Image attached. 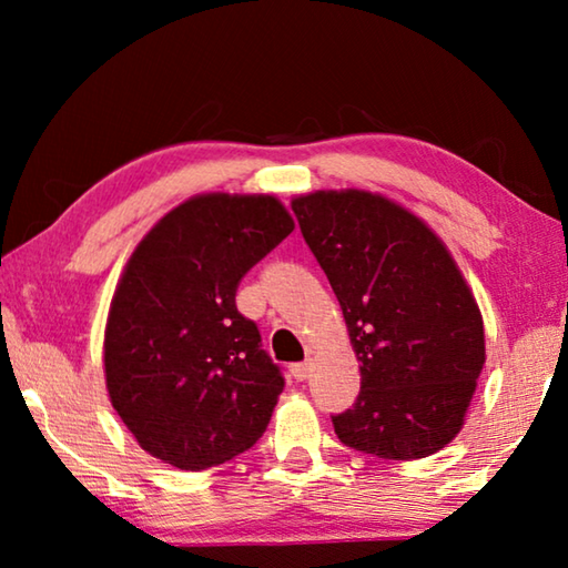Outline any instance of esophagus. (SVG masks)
Listing matches in <instances>:
<instances>
[{"label": "esophagus", "instance_id": "esophagus-1", "mask_svg": "<svg viewBox=\"0 0 568 568\" xmlns=\"http://www.w3.org/2000/svg\"><path fill=\"white\" fill-rule=\"evenodd\" d=\"M311 371H313V363L311 361H303V363H293L291 365V373H293L295 381H305L307 376H311Z\"/></svg>", "mask_w": 568, "mask_h": 568}]
</instances>
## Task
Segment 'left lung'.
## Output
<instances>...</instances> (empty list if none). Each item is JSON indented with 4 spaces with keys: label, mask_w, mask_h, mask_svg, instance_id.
Instances as JSON below:
<instances>
[{
    "label": "left lung",
    "mask_w": 568,
    "mask_h": 568,
    "mask_svg": "<svg viewBox=\"0 0 568 568\" xmlns=\"http://www.w3.org/2000/svg\"><path fill=\"white\" fill-rule=\"evenodd\" d=\"M361 361L353 408L333 416L345 446L426 458L458 436L486 363L484 318L458 265L420 217L365 190L293 200Z\"/></svg>",
    "instance_id": "obj_1"
}]
</instances>
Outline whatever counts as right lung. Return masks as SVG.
Instances as JSON below:
<instances>
[{"label":"right lung","mask_w":568,"mask_h":568,"mask_svg":"<svg viewBox=\"0 0 568 568\" xmlns=\"http://www.w3.org/2000/svg\"><path fill=\"white\" fill-rule=\"evenodd\" d=\"M293 227L273 195L210 192L170 210L134 247L104 328V378L150 456L203 470L265 434L285 378L235 293Z\"/></svg>","instance_id":"add662e5"}]
</instances>
